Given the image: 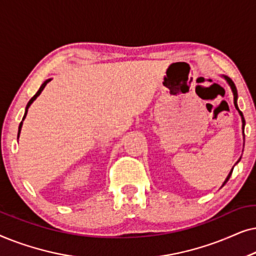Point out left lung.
Returning a JSON list of instances; mask_svg holds the SVG:
<instances>
[{"instance_id":"left-lung-1","label":"left lung","mask_w":256,"mask_h":256,"mask_svg":"<svg viewBox=\"0 0 256 256\" xmlns=\"http://www.w3.org/2000/svg\"><path fill=\"white\" fill-rule=\"evenodd\" d=\"M224 79L226 80V82L228 84L230 85V90H232V93H233V96H234V106H236V110L239 112V114H240V116H241V122H242V135H244V124H246V122H244V115H242V113H241V110H239V107H238V90H236V85H234V82H232V79L230 78H228V76H222ZM241 158H239V160H240ZM239 160H238L236 163H239ZM232 172H233V168H232V170L230 171V174H228V176L226 177V180H225V182H224L222 183V188L224 186V185H225L226 183H227V180H230V174H232Z\"/></svg>"}]
</instances>
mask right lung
Returning a JSON list of instances; mask_svg holds the SVG:
<instances>
[{
  "label": "right lung",
  "instance_id": "1",
  "mask_svg": "<svg viewBox=\"0 0 256 256\" xmlns=\"http://www.w3.org/2000/svg\"><path fill=\"white\" fill-rule=\"evenodd\" d=\"M51 80H52V79H46V80H45V82H44L43 84H42V86L40 87V90H38V92H37L36 94H34V96H32V98H31V99H30V101H29V102H28V104H26V113H24V116H23V118H22V122H20V127H18V134H17V138H20V129H22V126H23V121H24V118H26V114H28V110H29V107L31 106V104H32V102H34V100H36L38 96H40V94L42 93V90H43L45 88V86H46V85H48V82H51Z\"/></svg>",
  "mask_w": 256,
  "mask_h": 256
}]
</instances>
